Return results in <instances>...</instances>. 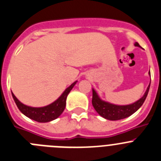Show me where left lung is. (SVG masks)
Returning a JSON list of instances; mask_svg holds the SVG:
<instances>
[{"label": "left lung", "instance_id": "8db88e82", "mask_svg": "<svg viewBox=\"0 0 161 161\" xmlns=\"http://www.w3.org/2000/svg\"><path fill=\"white\" fill-rule=\"evenodd\" d=\"M135 46L139 47V44L138 42L135 43ZM149 75L151 76L150 71H149ZM150 84L147 86V89L145 92L144 95L137 102H134L133 104L126 105V106H118V105H114V104L109 103V102H104L98 97L96 91L93 89V98H92V104L94 107L95 110L101 115L104 119H108V120H120V119H126L129 117L131 114H133L135 112H136L144 102L145 99L147 97V93H148L149 88H150Z\"/></svg>", "mask_w": 161, "mask_h": 161}]
</instances>
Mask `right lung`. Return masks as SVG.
<instances>
[{
	"label": "right lung",
	"instance_id": "right-lung-1",
	"mask_svg": "<svg viewBox=\"0 0 161 161\" xmlns=\"http://www.w3.org/2000/svg\"><path fill=\"white\" fill-rule=\"evenodd\" d=\"M76 81L72 83L68 88L65 89V91L62 93L57 100L55 101L53 103L50 104L48 106L44 107H31V106H25L22 102L18 101V98L14 96L12 93L13 98L16 103L17 106L19 110L26 117L33 119V120L38 122V123H47L50 121L57 119L61 114L64 110L66 106V99L68 93H70L74 85H76Z\"/></svg>",
	"mask_w": 161,
	"mask_h": 161
}]
</instances>
